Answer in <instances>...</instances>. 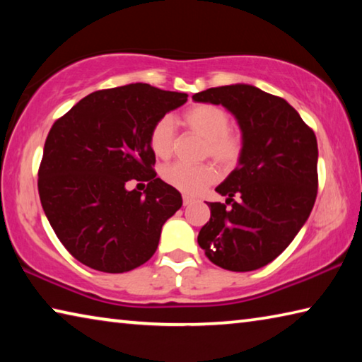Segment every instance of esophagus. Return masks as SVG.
<instances>
[{
  "mask_svg": "<svg viewBox=\"0 0 362 362\" xmlns=\"http://www.w3.org/2000/svg\"><path fill=\"white\" fill-rule=\"evenodd\" d=\"M192 203H194V198H192V196H183V206H189Z\"/></svg>",
  "mask_w": 362,
  "mask_h": 362,
  "instance_id": "obj_1",
  "label": "esophagus"
}]
</instances>
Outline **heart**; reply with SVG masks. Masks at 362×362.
<instances>
[{"instance_id": "obj_1", "label": "heart", "mask_w": 362, "mask_h": 362, "mask_svg": "<svg viewBox=\"0 0 362 362\" xmlns=\"http://www.w3.org/2000/svg\"><path fill=\"white\" fill-rule=\"evenodd\" d=\"M183 122L189 131L206 140L204 156L230 168L241 156L243 139L231 129V118L223 108L209 103H201L183 113ZM150 148L158 158L166 159L175 150V129L169 116H163L150 131ZM163 180L182 193L198 194L217 179V170L211 164L189 166L185 163H174L163 169Z\"/></svg>"}]
</instances>
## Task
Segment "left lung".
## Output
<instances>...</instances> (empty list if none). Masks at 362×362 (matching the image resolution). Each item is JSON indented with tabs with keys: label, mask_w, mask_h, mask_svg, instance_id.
I'll return each mask as SVG.
<instances>
[{
	"label": "left lung",
	"mask_w": 362,
	"mask_h": 362,
	"mask_svg": "<svg viewBox=\"0 0 362 362\" xmlns=\"http://www.w3.org/2000/svg\"><path fill=\"white\" fill-rule=\"evenodd\" d=\"M193 100L225 107L243 132L238 166L216 188L231 207L207 203L211 218L198 244L220 268L259 269L289 246L313 209L316 136L296 108L255 86L211 88Z\"/></svg>",
	"instance_id": "8db88e82"
}]
</instances>
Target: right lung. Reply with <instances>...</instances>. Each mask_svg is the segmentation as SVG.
<instances>
[{
  "instance_id": "right-lung-1",
  "label": "right lung",
  "mask_w": 362,
  "mask_h": 362,
  "mask_svg": "<svg viewBox=\"0 0 362 362\" xmlns=\"http://www.w3.org/2000/svg\"><path fill=\"white\" fill-rule=\"evenodd\" d=\"M187 97L127 84L86 95L54 122L38 170L40 199L60 243L86 267L124 273L156 252L182 196L156 177L148 137ZM132 180L147 182L144 194L127 188Z\"/></svg>"
}]
</instances>
